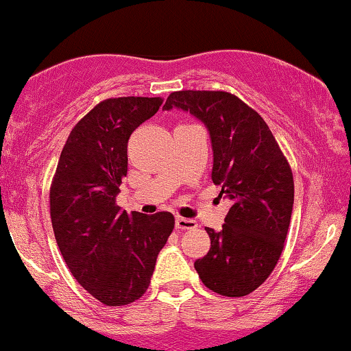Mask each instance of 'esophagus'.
<instances>
[{"label": "esophagus", "mask_w": 351, "mask_h": 351, "mask_svg": "<svg viewBox=\"0 0 351 351\" xmlns=\"http://www.w3.org/2000/svg\"><path fill=\"white\" fill-rule=\"evenodd\" d=\"M196 227H198V223H196V220L193 219H185V217L176 219V228L179 230V232H184V230H193Z\"/></svg>", "instance_id": "esophagus-1"}]
</instances>
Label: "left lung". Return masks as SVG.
<instances>
[{
  "instance_id": "obj_1",
  "label": "left lung",
  "mask_w": 351,
  "mask_h": 351,
  "mask_svg": "<svg viewBox=\"0 0 351 351\" xmlns=\"http://www.w3.org/2000/svg\"><path fill=\"white\" fill-rule=\"evenodd\" d=\"M180 108L208 128L213 182L232 201L220 232L206 228L210 249L195 268L206 287L227 297L256 291L285 247L294 179L285 153L256 110L225 90H177L165 110Z\"/></svg>"
}]
</instances>
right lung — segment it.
<instances>
[{"label":"right lung","mask_w":351,"mask_h":351,"mask_svg":"<svg viewBox=\"0 0 351 351\" xmlns=\"http://www.w3.org/2000/svg\"><path fill=\"white\" fill-rule=\"evenodd\" d=\"M161 97H118L95 105L66 138L49 203L57 246L75 280L108 306L141 299L174 215L128 214L117 204L128 174V141Z\"/></svg>","instance_id":"1"}]
</instances>
